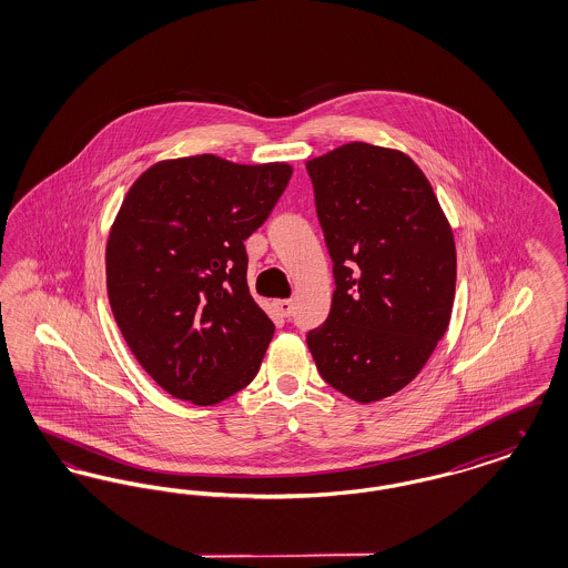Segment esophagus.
<instances>
[{
    "label": "esophagus",
    "instance_id": "obj_1",
    "mask_svg": "<svg viewBox=\"0 0 568 568\" xmlns=\"http://www.w3.org/2000/svg\"><path fill=\"white\" fill-rule=\"evenodd\" d=\"M274 306H276L281 317H292V313H294V302L292 300H276Z\"/></svg>",
    "mask_w": 568,
    "mask_h": 568
}]
</instances>
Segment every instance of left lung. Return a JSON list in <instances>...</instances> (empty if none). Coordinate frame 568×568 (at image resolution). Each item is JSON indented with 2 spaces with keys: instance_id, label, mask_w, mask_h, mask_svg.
Listing matches in <instances>:
<instances>
[{
  "instance_id": "left-lung-1",
  "label": "left lung",
  "mask_w": 568,
  "mask_h": 568,
  "mask_svg": "<svg viewBox=\"0 0 568 568\" xmlns=\"http://www.w3.org/2000/svg\"><path fill=\"white\" fill-rule=\"evenodd\" d=\"M306 170L336 283L306 343L327 385L377 403L419 375L447 332L454 234L433 185L400 151L349 142Z\"/></svg>"
}]
</instances>
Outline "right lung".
<instances>
[{
  "label": "right lung",
  "mask_w": 568,
  "mask_h": 568,
  "mask_svg": "<svg viewBox=\"0 0 568 568\" xmlns=\"http://www.w3.org/2000/svg\"><path fill=\"white\" fill-rule=\"evenodd\" d=\"M292 165L195 155L151 165L106 244L116 325L168 394L216 405L260 371L274 324L246 285L244 241L268 219Z\"/></svg>",
  "instance_id": "1"
}]
</instances>
